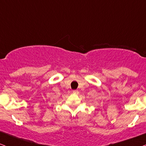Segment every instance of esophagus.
<instances>
[{
  "label": "esophagus",
  "mask_w": 146,
  "mask_h": 146,
  "mask_svg": "<svg viewBox=\"0 0 146 146\" xmlns=\"http://www.w3.org/2000/svg\"><path fill=\"white\" fill-rule=\"evenodd\" d=\"M73 93L75 94H78V91L76 90H73Z\"/></svg>",
  "instance_id": "1"
}]
</instances>
